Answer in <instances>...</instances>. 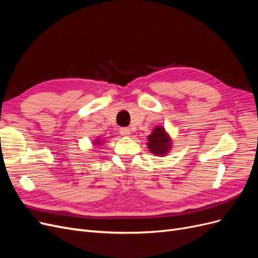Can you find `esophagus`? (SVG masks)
Returning a JSON list of instances; mask_svg holds the SVG:
<instances>
[{"mask_svg":"<svg viewBox=\"0 0 258 258\" xmlns=\"http://www.w3.org/2000/svg\"><path fill=\"white\" fill-rule=\"evenodd\" d=\"M119 132H120V135H121V136L127 137V136H130V134H131V130H130L129 128H120Z\"/></svg>","mask_w":258,"mask_h":258,"instance_id":"obj_1","label":"esophagus"}]
</instances>
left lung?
I'll return each instance as SVG.
<instances>
[{"instance_id": "1", "label": "left lung", "mask_w": 258, "mask_h": 258, "mask_svg": "<svg viewBox=\"0 0 258 258\" xmlns=\"http://www.w3.org/2000/svg\"><path fill=\"white\" fill-rule=\"evenodd\" d=\"M148 148L155 155H165L170 147V139L161 127L155 128L153 134L147 138Z\"/></svg>"}]
</instances>
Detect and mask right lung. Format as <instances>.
I'll return each instance as SVG.
<instances>
[{"mask_svg":"<svg viewBox=\"0 0 258 258\" xmlns=\"http://www.w3.org/2000/svg\"><path fill=\"white\" fill-rule=\"evenodd\" d=\"M97 143H100V141H98V142H97Z\"/></svg>","mask_w":258,"mask_h":258,"instance_id":"1","label":"right lung"}]
</instances>
